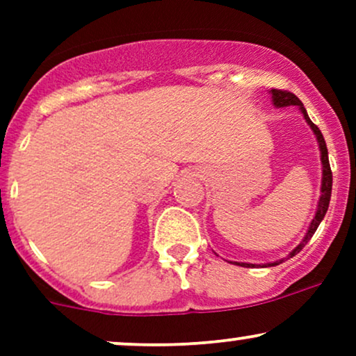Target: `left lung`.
I'll list each match as a JSON object with an SVG mask.
<instances>
[{
    "instance_id": "obj_1",
    "label": "left lung",
    "mask_w": 356,
    "mask_h": 356,
    "mask_svg": "<svg viewBox=\"0 0 356 356\" xmlns=\"http://www.w3.org/2000/svg\"><path fill=\"white\" fill-rule=\"evenodd\" d=\"M271 97H273V104H275V107H288V105H298L301 110V113H303L305 120L308 122V125L312 127V130L314 132V136H316V140H318V145H320V154H321V165H323V179H321V195H320V201H318V209H316V214H314V218L312 220V224H309L308 227V232H306L305 239L301 241L298 246L293 249L291 252H289L288 257H293L298 252L301 251L306 246V243H308L309 239L313 238V234L316 232L318 226H320V222L325 218L326 211H328V206H330V199H332V184H333V174H332V169H330V161H328V149H326V142L325 138H323V134L321 130L318 129L316 125L313 124L312 120H309L308 113H306V108L303 107V104H301V100L298 99L295 93L288 92V90H277V88H273L271 90ZM286 257V259H288ZM283 263V259L276 261V263H269L268 266H276V264ZM234 264H239V266L243 268H254L256 264H248V263H234Z\"/></svg>"
}]
</instances>
